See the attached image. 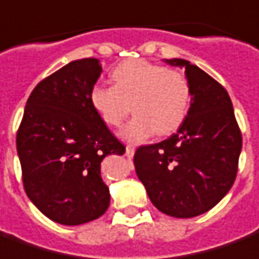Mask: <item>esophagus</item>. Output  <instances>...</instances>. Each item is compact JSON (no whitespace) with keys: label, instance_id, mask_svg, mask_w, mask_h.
<instances>
[{"label":"esophagus","instance_id":"1","mask_svg":"<svg viewBox=\"0 0 259 259\" xmlns=\"http://www.w3.org/2000/svg\"><path fill=\"white\" fill-rule=\"evenodd\" d=\"M133 154H135V147H133V146H126V156H127L129 159H132Z\"/></svg>","mask_w":259,"mask_h":259}]
</instances>
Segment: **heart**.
<instances>
[{
	"label": "heart",
	"mask_w": 259,
	"mask_h": 259,
	"mask_svg": "<svg viewBox=\"0 0 259 259\" xmlns=\"http://www.w3.org/2000/svg\"><path fill=\"white\" fill-rule=\"evenodd\" d=\"M113 86L95 85L89 93L91 105L105 124L117 127L129 115L135 117L120 130L129 143L170 135L189 115L191 89L179 70L144 59H130L112 70Z\"/></svg>",
	"instance_id": "1"
}]
</instances>
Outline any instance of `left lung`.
Wrapping results in <instances>:
<instances>
[{
  "label": "left lung",
  "mask_w": 259,
  "mask_h": 259,
  "mask_svg": "<svg viewBox=\"0 0 259 259\" xmlns=\"http://www.w3.org/2000/svg\"><path fill=\"white\" fill-rule=\"evenodd\" d=\"M184 69L191 89L189 115L177 133L135 153L139 180L153 205L176 218L197 217L233 187L242 137L227 91L186 59H163Z\"/></svg>",
  "instance_id": "left-lung-1"
}]
</instances>
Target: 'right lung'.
<instances>
[{"label":"right lung","instance_id":"right-lung-1","mask_svg":"<svg viewBox=\"0 0 259 259\" xmlns=\"http://www.w3.org/2000/svg\"><path fill=\"white\" fill-rule=\"evenodd\" d=\"M100 73L99 59L85 58L44 79L28 98L17 133L26 196L62 226H80L106 212L110 193L100 164L126 150L91 105Z\"/></svg>","mask_w":259,"mask_h":259}]
</instances>
